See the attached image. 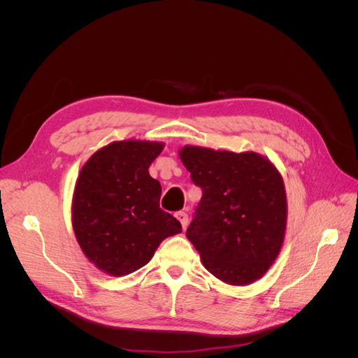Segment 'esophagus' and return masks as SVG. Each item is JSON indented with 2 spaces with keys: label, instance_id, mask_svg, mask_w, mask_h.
<instances>
[{
  "label": "esophagus",
  "instance_id": "esophagus-1",
  "mask_svg": "<svg viewBox=\"0 0 358 358\" xmlns=\"http://www.w3.org/2000/svg\"><path fill=\"white\" fill-rule=\"evenodd\" d=\"M176 218L179 220V222H180V225H182V229L185 230L187 227H188V213H187V212H183V210H180V212H178V213H176Z\"/></svg>",
  "mask_w": 358,
  "mask_h": 358
}]
</instances>
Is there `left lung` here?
I'll use <instances>...</instances> for the list:
<instances>
[{"label": "left lung", "instance_id": "8db88e82", "mask_svg": "<svg viewBox=\"0 0 358 358\" xmlns=\"http://www.w3.org/2000/svg\"><path fill=\"white\" fill-rule=\"evenodd\" d=\"M179 157L203 191L187 230L203 266L230 285L262 278L280 251L287 227L278 169L255 152L185 146Z\"/></svg>", "mask_w": 358, "mask_h": 358}]
</instances>
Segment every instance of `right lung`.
<instances>
[{
	"mask_svg": "<svg viewBox=\"0 0 358 358\" xmlns=\"http://www.w3.org/2000/svg\"><path fill=\"white\" fill-rule=\"evenodd\" d=\"M164 143L122 140L101 148L76 180L71 222L86 258L104 273L125 276L143 267L159 243L182 231L159 208L161 185L149 166Z\"/></svg>",
	"mask_w": 358,
	"mask_h": 358,
	"instance_id": "add662e5",
	"label": "right lung"
}]
</instances>
